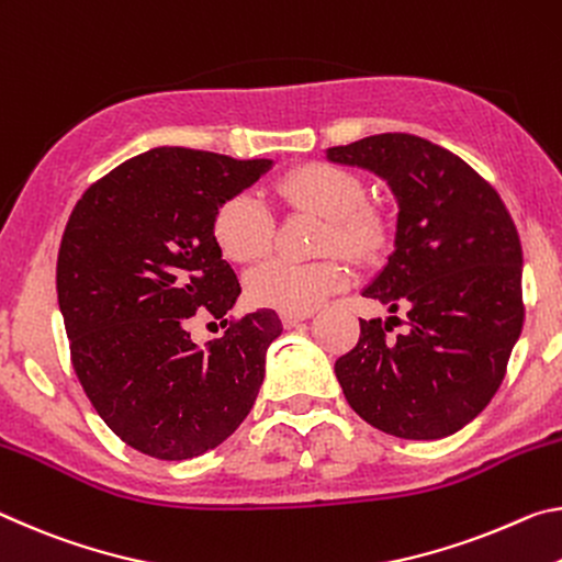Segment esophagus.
<instances>
[{"mask_svg":"<svg viewBox=\"0 0 562 562\" xmlns=\"http://www.w3.org/2000/svg\"><path fill=\"white\" fill-rule=\"evenodd\" d=\"M306 318H311V311L308 314H281V324H283V328H296L301 321H306Z\"/></svg>","mask_w":562,"mask_h":562,"instance_id":"34e87169","label":"esophagus"}]
</instances>
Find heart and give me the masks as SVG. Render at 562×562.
<instances>
[{
    "label": "heart",
    "mask_w": 562,
    "mask_h": 562,
    "mask_svg": "<svg viewBox=\"0 0 562 562\" xmlns=\"http://www.w3.org/2000/svg\"><path fill=\"white\" fill-rule=\"evenodd\" d=\"M279 196L286 204L314 211L330 221L324 248L363 256L379 241V224L368 214L366 187L356 173L330 164H308L279 181ZM211 234L218 251L234 263H251L269 254L273 241V218L259 199L236 194L216 209ZM348 283L344 261L326 259L299 263L271 259L246 279L248 299L281 314H308L330 293Z\"/></svg>",
    "instance_id": "1"
}]
</instances>
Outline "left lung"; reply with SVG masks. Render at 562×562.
Here are the masks:
<instances>
[{
  "label": "left lung",
  "mask_w": 562,
  "mask_h": 562,
  "mask_svg": "<svg viewBox=\"0 0 562 562\" xmlns=\"http://www.w3.org/2000/svg\"><path fill=\"white\" fill-rule=\"evenodd\" d=\"M326 159L385 181L395 214L393 254L361 291L406 314L395 338L361 321L336 361L358 416L408 440L453 436L488 406L522 328V251L508 209L463 159L413 134L330 146Z\"/></svg>",
  "instance_id": "8db88e82"
}]
</instances>
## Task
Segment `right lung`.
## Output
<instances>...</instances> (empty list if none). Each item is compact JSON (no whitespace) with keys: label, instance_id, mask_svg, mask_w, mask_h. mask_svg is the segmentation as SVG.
Here are the masks:
<instances>
[{"label":"right lung","instance_id":"1","mask_svg":"<svg viewBox=\"0 0 562 562\" xmlns=\"http://www.w3.org/2000/svg\"><path fill=\"white\" fill-rule=\"evenodd\" d=\"M271 169L159 146L89 187L64 228L57 296L74 371L106 426L159 461L224 443L259 395L283 330L276 311L256 308L206 348L189 321L234 308L241 286L211 224Z\"/></svg>","mask_w":562,"mask_h":562}]
</instances>
